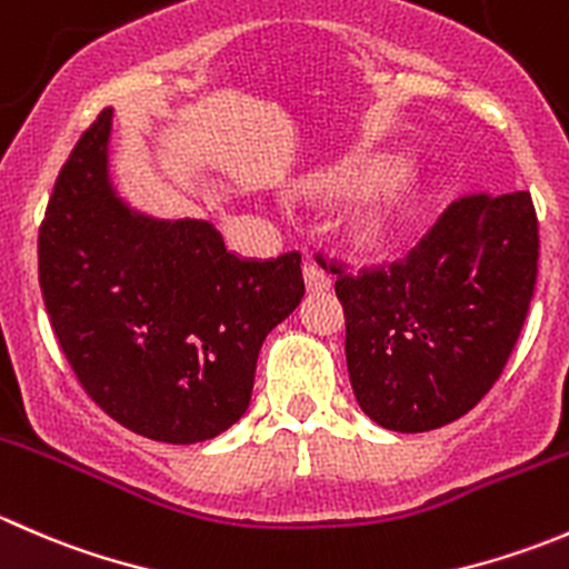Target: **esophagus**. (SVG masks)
<instances>
[{"instance_id":"obj_1","label":"esophagus","mask_w":569,"mask_h":569,"mask_svg":"<svg viewBox=\"0 0 569 569\" xmlns=\"http://www.w3.org/2000/svg\"><path fill=\"white\" fill-rule=\"evenodd\" d=\"M302 278H306L308 291H327L332 283L330 274L321 272L317 263H306V267H302Z\"/></svg>"}]
</instances>
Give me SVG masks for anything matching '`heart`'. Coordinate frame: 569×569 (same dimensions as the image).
Listing matches in <instances>:
<instances>
[{
	"instance_id": "heart-1",
	"label": "heart",
	"mask_w": 569,
	"mask_h": 569,
	"mask_svg": "<svg viewBox=\"0 0 569 569\" xmlns=\"http://www.w3.org/2000/svg\"><path fill=\"white\" fill-rule=\"evenodd\" d=\"M369 178L366 168H332L313 181V189L325 194H343L360 189ZM421 178L412 168H396L371 183L341 220V233L355 250H380L396 242L418 211Z\"/></svg>"
}]
</instances>
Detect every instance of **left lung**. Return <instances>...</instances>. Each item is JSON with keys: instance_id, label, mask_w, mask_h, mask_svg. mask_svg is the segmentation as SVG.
<instances>
[{"instance_id": "obj_1", "label": "left lung", "mask_w": 569, "mask_h": 569, "mask_svg": "<svg viewBox=\"0 0 569 569\" xmlns=\"http://www.w3.org/2000/svg\"><path fill=\"white\" fill-rule=\"evenodd\" d=\"M537 258L531 194L509 192L455 200L391 267H330L360 410L391 432H429L473 410L518 341Z\"/></svg>"}]
</instances>
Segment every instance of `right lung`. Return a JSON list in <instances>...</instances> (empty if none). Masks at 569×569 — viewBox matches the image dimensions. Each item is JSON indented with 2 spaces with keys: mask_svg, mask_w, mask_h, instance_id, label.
Wrapping results in <instances>:
<instances>
[{
  "mask_svg": "<svg viewBox=\"0 0 569 569\" xmlns=\"http://www.w3.org/2000/svg\"><path fill=\"white\" fill-rule=\"evenodd\" d=\"M109 131L104 109L46 206V311L109 418L162 443L211 440L244 416L263 338L306 295L300 252L244 261L209 220L131 209L109 178Z\"/></svg>",
  "mask_w": 569,
  "mask_h": 569,
  "instance_id": "add662e5",
  "label": "right lung"
}]
</instances>
